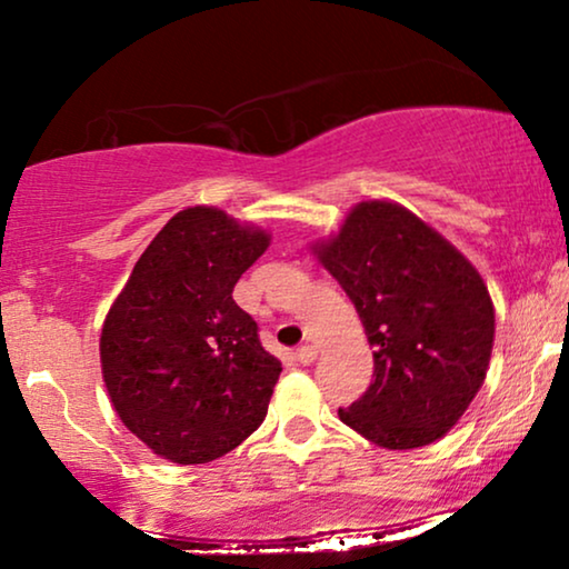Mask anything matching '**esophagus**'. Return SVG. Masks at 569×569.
<instances>
[{"instance_id":"1","label":"esophagus","mask_w":569,"mask_h":569,"mask_svg":"<svg viewBox=\"0 0 569 569\" xmlns=\"http://www.w3.org/2000/svg\"><path fill=\"white\" fill-rule=\"evenodd\" d=\"M316 347H310V345H306V347H300L298 349V352H295V357H298V362L300 365H310V362H313L316 360Z\"/></svg>"}]
</instances>
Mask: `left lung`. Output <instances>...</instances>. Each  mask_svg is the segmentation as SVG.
<instances>
[{
    "mask_svg": "<svg viewBox=\"0 0 569 569\" xmlns=\"http://www.w3.org/2000/svg\"><path fill=\"white\" fill-rule=\"evenodd\" d=\"M318 259L355 302L372 383L339 419L376 446L422 448L453 427L485 383L495 308L479 271L391 201H362Z\"/></svg>",
    "mask_w": 569,
    "mask_h": 569,
    "instance_id": "8db88e82",
    "label": "left lung"
}]
</instances>
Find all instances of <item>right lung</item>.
<instances>
[{"label":"right lung","instance_id":"add662e5","mask_svg":"<svg viewBox=\"0 0 569 569\" xmlns=\"http://www.w3.org/2000/svg\"><path fill=\"white\" fill-rule=\"evenodd\" d=\"M269 236L212 207L168 220L139 256L100 333L116 415L173 463H207L259 430L282 362L232 287Z\"/></svg>","mask_w":569,"mask_h":569}]
</instances>
